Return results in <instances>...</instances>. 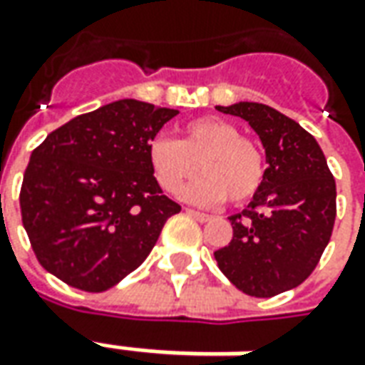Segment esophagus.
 Returning a JSON list of instances; mask_svg holds the SVG:
<instances>
[{"label":"esophagus","mask_w":365,"mask_h":365,"mask_svg":"<svg viewBox=\"0 0 365 365\" xmlns=\"http://www.w3.org/2000/svg\"><path fill=\"white\" fill-rule=\"evenodd\" d=\"M185 214H190L192 217H195L197 222H210V220H212V215H210V214H203V212H195V210H190V207L185 210Z\"/></svg>","instance_id":"esophagus-1"}]
</instances>
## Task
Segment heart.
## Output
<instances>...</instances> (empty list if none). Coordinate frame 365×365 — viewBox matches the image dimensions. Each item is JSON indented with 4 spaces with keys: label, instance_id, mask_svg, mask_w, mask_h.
I'll list each match as a JSON object with an SVG mask.
<instances>
[{
    "label": "heart",
    "instance_id": "b5f03b06",
    "mask_svg": "<svg viewBox=\"0 0 365 365\" xmlns=\"http://www.w3.org/2000/svg\"><path fill=\"white\" fill-rule=\"evenodd\" d=\"M148 162L163 192L175 193L190 182L197 163L203 175L183 197L195 203L230 200L244 203L259 192L266 178V158L259 143L240 135L237 125L222 118H197L182 128L180 141L168 135L151 138Z\"/></svg>",
    "mask_w": 365,
    "mask_h": 365
}]
</instances>
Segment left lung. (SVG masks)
I'll return each mask as SVG.
<instances>
[{
	"instance_id": "obj_1",
	"label": "left lung",
	"mask_w": 365,
	"mask_h": 365,
	"mask_svg": "<svg viewBox=\"0 0 365 365\" xmlns=\"http://www.w3.org/2000/svg\"><path fill=\"white\" fill-rule=\"evenodd\" d=\"M217 111L252 125L267 168L247 210L230 217L234 237L214 252L215 262L247 296H277L318 266L336 222V182L316 138L297 121L254 101Z\"/></svg>"
}]
</instances>
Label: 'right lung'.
<instances>
[{"instance_id":"obj_1","label":"right lung","mask_w":365,"mask_h":365,"mask_svg":"<svg viewBox=\"0 0 365 365\" xmlns=\"http://www.w3.org/2000/svg\"><path fill=\"white\" fill-rule=\"evenodd\" d=\"M180 111L120 99L81 113L31 151L19 205L37 262L68 286L106 292L150 255L168 217L148 145Z\"/></svg>"}]
</instances>
